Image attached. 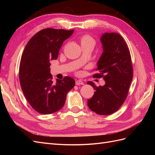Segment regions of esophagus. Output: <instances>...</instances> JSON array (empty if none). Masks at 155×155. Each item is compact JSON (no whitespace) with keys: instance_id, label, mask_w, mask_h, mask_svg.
Segmentation results:
<instances>
[{"instance_id":"1","label":"esophagus","mask_w":155,"mask_h":155,"mask_svg":"<svg viewBox=\"0 0 155 155\" xmlns=\"http://www.w3.org/2000/svg\"><path fill=\"white\" fill-rule=\"evenodd\" d=\"M76 84H77V85H83L84 83H83V81L77 80V81H76Z\"/></svg>"}]
</instances>
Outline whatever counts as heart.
<instances>
[{
	"label": "heart",
	"instance_id": "1",
	"mask_svg": "<svg viewBox=\"0 0 155 155\" xmlns=\"http://www.w3.org/2000/svg\"><path fill=\"white\" fill-rule=\"evenodd\" d=\"M80 41L81 46H92L94 47L95 45V41L94 39L88 35H84L81 36L80 38Z\"/></svg>",
	"mask_w": 155,
	"mask_h": 155
}]
</instances>
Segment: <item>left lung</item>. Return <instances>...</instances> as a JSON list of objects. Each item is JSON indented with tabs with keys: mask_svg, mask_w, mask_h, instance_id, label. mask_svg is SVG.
I'll list each match as a JSON object with an SVG mask.
<instances>
[{
	"mask_svg": "<svg viewBox=\"0 0 155 155\" xmlns=\"http://www.w3.org/2000/svg\"><path fill=\"white\" fill-rule=\"evenodd\" d=\"M101 42L103 51L96 69L99 73L93 77H103L105 84L97 87L93 82H87L95 90L87 104L97 114L108 115L115 113L126 99L133 70L129 49L119 34L105 32Z\"/></svg>",
	"mask_w": 155,
	"mask_h": 155,
	"instance_id": "8db88e82",
	"label": "left lung"
}]
</instances>
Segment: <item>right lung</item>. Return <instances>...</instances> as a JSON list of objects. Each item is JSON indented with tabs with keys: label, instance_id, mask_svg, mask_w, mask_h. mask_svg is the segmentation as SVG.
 <instances>
[{
	"label": "right lung",
	"instance_id": "add662e5",
	"mask_svg": "<svg viewBox=\"0 0 155 155\" xmlns=\"http://www.w3.org/2000/svg\"><path fill=\"white\" fill-rule=\"evenodd\" d=\"M74 30L45 28L38 32L26 45L19 67L22 91L31 106L38 113H54L64 106L67 93L74 87L70 77L52 82L50 61L58 58L63 42Z\"/></svg>",
	"mask_w": 155,
	"mask_h": 155
}]
</instances>
